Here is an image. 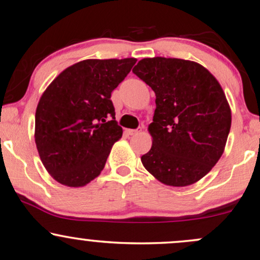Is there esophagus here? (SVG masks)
Here are the masks:
<instances>
[{"instance_id":"esophagus-1","label":"esophagus","mask_w":260,"mask_h":260,"mask_svg":"<svg viewBox=\"0 0 260 260\" xmlns=\"http://www.w3.org/2000/svg\"><path fill=\"white\" fill-rule=\"evenodd\" d=\"M139 132H140V129H127L126 133L128 135H134V134L139 133Z\"/></svg>"}]
</instances>
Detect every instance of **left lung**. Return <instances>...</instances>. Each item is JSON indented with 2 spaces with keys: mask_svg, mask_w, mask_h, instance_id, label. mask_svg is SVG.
I'll list each match as a JSON object with an SVG mask.
<instances>
[{
  "mask_svg": "<svg viewBox=\"0 0 260 260\" xmlns=\"http://www.w3.org/2000/svg\"><path fill=\"white\" fill-rule=\"evenodd\" d=\"M133 73L155 93L142 165L165 185L194 184L220 159L231 128L222 88L202 64L181 58H142Z\"/></svg>",
  "mask_w": 260,
  "mask_h": 260,
  "instance_id": "left-lung-1",
  "label": "left lung"
}]
</instances>
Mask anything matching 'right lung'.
Here are the masks:
<instances>
[{"instance_id": "right-lung-1", "label": "right lung", "mask_w": 260, "mask_h": 260, "mask_svg": "<svg viewBox=\"0 0 260 260\" xmlns=\"http://www.w3.org/2000/svg\"><path fill=\"white\" fill-rule=\"evenodd\" d=\"M137 58L85 60L64 69L40 99L35 142L49 174L69 187L85 186L104 170L122 137L112 92Z\"/></svg>"}]
</instances>
